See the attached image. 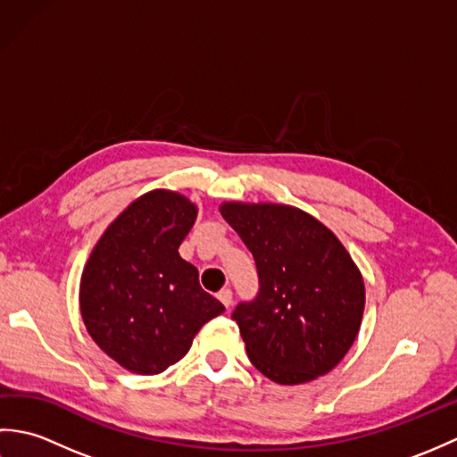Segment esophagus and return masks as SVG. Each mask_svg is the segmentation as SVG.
I'll use <instances>...</instances> for the list:
<instances>
[{
  "label": "esophagus",
  "instance_id": "obj_1",
  "mask_svg": "<svg viewBox=\"0 0 457 457\" xmlns=\"http://www.w3.org/2000/svg\"><path fill=\"white\" fill-rule=\"evenodd\" d=\"M218 298H220V303L226 306V308H229L231 306V300H234V293H231L229 288H221L220 293H218Z\"/></svg>",
  "mask_w": 457,
  "mask_h": 457
}]
</instances>
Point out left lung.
<instances>
[{
	"label": "left lung",
	"instance_id": "obj_1",
	"mask_svg": "<svg viewBox=\"0 0 457 457\" xmlns=\"http://www.w3.org/2000/svg\"><path fill=\"white\" fill-rule=\"evenodd\" d=\"M253 253L259 293L239 303V326L257 371L278 385L326 375L353 345L365 287L345 247L310 213L283 204H221Z\"/></svg>",
	"mask_w": 457,
	"mask_h": 457
}]
</instances>
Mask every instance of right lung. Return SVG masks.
<instances>
[{"instance_id":"1","label":"right lung","mask_w":457,"mask_h":457,"mask_svg":"<svg viewBox=\"0 0 457 457\" xmlns=\"http://www.w3.org/2000/svg\"><path fill=\"white\" fill-rule=\"evenodd\" d=\"M196 213L179 192L143 194L110 223L84 267L86 329L131 373L157 375L180 361L198 329L226 310L179 253Z\"/></svg>"}]
</instances>
